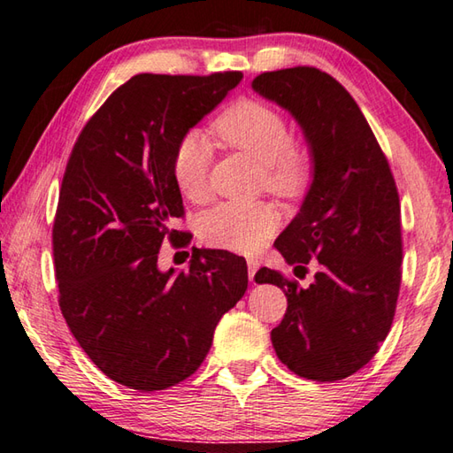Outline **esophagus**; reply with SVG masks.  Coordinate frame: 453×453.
<instances>
[{"instance_id": "obj_1", "label": "esophagus", "mask_w": 453, "mask_h": 453, "mask_svg": "<svg viewBox=\"0 0 453 453\" xmlns=\"http://www.w3.org/2000/svg\"><path fill=\"white\" fill-rule=\"evenodd\" d=\"M249 280L250 282H255V274L258 273V263H257V260H249Z\"/></svg>"}]
</instances>
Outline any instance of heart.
Returning <instances> with one entry per match:
<instances>
[{
	"instance_id": "1",
	"label": "heart",
	"mask_w": 453,
	"mask_h": 453,
	"mask_svg": "<svg viewBox=\"0 0 453 453\" xmlns=\"http://www.w3.org/2000/svg\"><path fill=\"white\" fill-rule=\"evenodd\" d=\"M212 133L263 165L265 187L276 195H296L311 174V158L292 142L287 119L257 99H239L214 119ZM211 145L204 134H182L173 153V180L182 196L206 195ZM276 228V214L265 204L222 203L198 219V236L214 249L252 255Z\"/></svg>"
}]
</instances>
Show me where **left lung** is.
Returning a JSON list of instances; mask_svg holds the SVG:
<instances>
[{"instance_id": "obj_1", "label": "left lung", "mask_w": 453, "mask_h": 453, "mask_svg": "<svg viewBox=\"0 0 453 453\" xmlns=\"http://www.w3.org/2000/svg\"><path fill=\"white\" fill-rule=\"evenodd\" d=\"M252 89L295 117L312 161L304 201L274 247L295 274L311 260L319 273L308 288L271 268L257 273L288 300L271 340L295 374L334 382L366 366L392 326L402 280L398 188L366 117L334 77L290 67L260 73Z\"/></svg>"}]
</instances>
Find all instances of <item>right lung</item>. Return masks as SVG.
Masks as SVG:
<instances>
[{"label": "right lung", "instance_id": "obj_1", "mask_svg": "<svg viewBox=\"0 0 453 453\" xmlns=\"http://www.w3.org/2000/svg\"><path fill=\"white\" fill-rule=\"evenodd\" d=\"M242 73L131 77L103 103L71 150L53 222L59 306L103 374L131 390H165L195 374L222 314L249 287L247 260L193 249L188 271L157 266L182 233L173 180L179 139Z\"/></svg>", "mask_w": 453, "mask_h": 453}]
</instances>
